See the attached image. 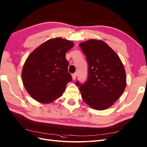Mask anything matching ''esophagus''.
<instances>
[{
	"mask_svg": "<svg viewBox=\"0 0 147 147\" xmlns=\"http://www.w3.org/2000/svg\"><path fill=\"white\" fill-rule=\"evenodd\" d=\"M77 73H75V74H72V79H73V80H74L76 79V78H77Z\"/></svg>",
	"mask_w": 147,
	"mask_h": 147,
	"instance_id": "34e87169",
	"label": "esophagus"
}]
</instances>
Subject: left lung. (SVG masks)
Instances as JSON below:
<instances>
[{
    "label": "left lung",
    "mask_w": 147,
    "mask_h": 147,
    "mask_svg": "<svg viewBox=\"0 0 147 147\" xmlns=\"http://www.w3.org/2000/svg\"><path fill=\"white\" fill-rule=\"evenodd\" d=\"M88 65L87 80L76 82L83 100L95 110L112 106L123 93L126 77L119 56L102 40H90L80 43Z\"/></svg>",
    "instance_id": "obj_1"
}]
</instances>
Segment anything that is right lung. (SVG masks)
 <instances>
[{"label":"right lung","instance_id":"1","mask_svg":"<svg viewBox=\"0 0 147 147\" xmlns=\"http://www.w3.org/2000/svg\"><path fill=\"white\" fill-rule=\"evenodd\" d=\"M74 43L61 38L48 40L28 56L22 71L26 91L35 100L50 103L63 94L72 81L65 54Z\"/></svg>","mask_w":147,"mask_h":147}]
</instances>
